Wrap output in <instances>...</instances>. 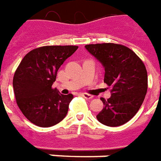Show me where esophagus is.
Returning a JSON list of instances; mask_svg holds the SVG:
<instances>
[{"label":"esophagus","mask_w":161,"mask_h":161,"mask_svg":"<svg viewBox=\"0 0 161 161\" xmlns=\"http://www.w3.org/2000/svg\"><path fill=\"white\" fill-rule=\"evenodd\" d=\"M85 99H87V100H90V99H92L93 98V95H90V94H88V93H84L81 94Z\"/></svg>","instance_id":"34e87169"}]
</instances>
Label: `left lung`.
<instances>
[{
  "instance_id": "left-lung-1",
  "label": "left lung",
  "mask_w": 161,
  "mask_h": 161,
  "mask_svg": "<svg viewBox=\"0 0 161 161\" xmlns=\"http://www.w3.org/2000/svg\"><path fill=\"white\" fill-rule=\"evenodd\" d=\"M85 47L102 64L104 82L112 86L111 97L101 99L104 108L97 119L106 126H121L137 114L147 94L144 63L133 51L119 44H89Z\"/></svg>"
}]
</instances>
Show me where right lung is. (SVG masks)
Segmentation results:
<instances>
[{"label": "right lung", "instance_id": "1", "mask_svg": "<svg viewBox=\"0 0 161 161\" xmlns=\"http://www.w3.org/2000/svg\"><path fill=\"white\" fill-rule=\"evenodd\" d=\"M77 46H46L27 53L14 73L13 87L18 107L27 119L42 127L56 125L66 117L73 94L64 95L52 85L65 60Z\"/></svg>", "mask_w": 161, "mask_h": 161}]
</instances>
